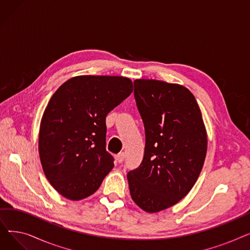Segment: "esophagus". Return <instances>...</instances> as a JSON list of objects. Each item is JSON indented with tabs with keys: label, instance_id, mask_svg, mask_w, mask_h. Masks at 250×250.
I'll list each match as a JSON object with an SVG mask.
<instances>
[{
	"label": "esophagus",
	"instance_id": "34e87169",
	"mask_svg": "<svg viewBox=\"0 0 250 250\" xmlns=\"http://www.w3.org/2000/svg\"><path fill=\"white\" fill-rule=\"evenodd\" d=\"M124 159H125V153L124 152L116 155V160H117L118 163H122L124 161Z\"/></svg>",
	"mask_w": 250,
	"mask_h": 250
}]
</instances>
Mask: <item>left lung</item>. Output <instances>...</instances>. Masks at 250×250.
Listing matches in <instances>:
<instances>
[{
  "mask_svg": "<svg viewBox=\"0 0 250 250\" xmlns=\"http://www.w3.org/2000/svg\"><path fill=\"white\" fill-rule=\"evenodd\" d=\"M135 98L145 126L141 165L127 173L130 196L147 213L174 206L203 169L208 137L193 94L179 84L137 79Z\"/></svg>",
  "mask_w": 250,
  "mask_h": 250,
  "instance_id": "obj_1",
  "label": "left lung"
}]
</instances>
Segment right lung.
I'll return each instance as SVG.
<instances>
[{"label":"right lung","mask_w":250,"mask_h":250,"mask_svg":"<svg viewBox=\"0 0 250 250\" xmlns=\"http://www.w3.org/2000/svg\"><path fill=\"white\" fill-rule=\"evenodd\" d=\"M132 92L128 78L86 75L69 79L51 96L39 127V158L47 180L65 199L93 194L113 168L105 149V118Z\"/></svg>","instance_id":"add662e5"}]
</instances>
